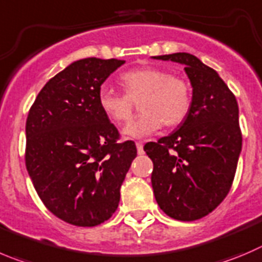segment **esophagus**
Segmentation results:
<instances>
[{
    "mask_svg": "<svg viewBox=\"0 0 262 262\" xmlns=\"http://www.w3.org/2000/svg\"><path fill=\"white\" fill-rule=\"evenodd\" d=\"M136 148H138V153L139 154H143L144 153L143 143H141V141H138V143H136Z\"/></svg>",
    "mask_w": 262,
    "mask_h": 262,
    "instance_id": "1",
    "label": "esophagus"
}]
</instances>
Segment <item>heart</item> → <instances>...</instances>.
<instances>
[{"instance_id":"b5f03b06","label":"heart","mask_w":262,"mask_h":262,"mask_svg":"<svg viewBox=\"0 0 262 262\" xmlns=\"http://www.w3.org/2000/svg\"><path fill=\"white\" fill-rule=\"evenodd\" d=\"M124 94L103 86L99 104L117 124L131 121L139 103L143 113L124 128V135L141 138L162 126L176 127L189 116L193 103L191 86L185 78L154 67L133 69L119 77Z\"/></svg>"}]
</instances>
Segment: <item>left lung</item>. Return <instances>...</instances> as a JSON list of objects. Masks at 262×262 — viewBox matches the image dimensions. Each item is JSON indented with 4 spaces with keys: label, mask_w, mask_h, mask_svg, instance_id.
Here are the masks:
<instances>
[{
    "label": "left lung",
    "mask_w": 262,
    "mask_h": 262,
    "mask_svg": "<svg viewBox=\"0 0 262 262\" xmlns=\"http://www.w3.org/2000/svg\"><path fill=\"white\" fill-rule=\"evenodd\" d=\"M185 66L193 103L180 128L144 146L153 161L151 186L166 215L194 221L207 216L225 199L242 150L236 99L216 71L194 55L154 56Z\"/></svg>",
    "instance_id": "left-lung-1"
}]
</instances>
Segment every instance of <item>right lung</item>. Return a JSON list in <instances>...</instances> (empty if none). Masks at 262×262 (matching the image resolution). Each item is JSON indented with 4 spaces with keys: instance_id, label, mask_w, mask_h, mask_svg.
<instances>
[{
    "instance_id": "1",
    "label": "right lung",
    "mask_w": 262,
    "mask_h": 262,
    "mask_svg": "<svg viewBox=\"0 0 262 262\" xmlns=\"http://www.w3.org/2000/svg\"><path fill=\"white\" fill-rule=\"evenodd\" d=\"M124 64L87 58L52 77L26 123V166L37 194L56 217L76 226L109 220L136 157L99 104L106 78Z\"/></svg>"
}]
</instances>
